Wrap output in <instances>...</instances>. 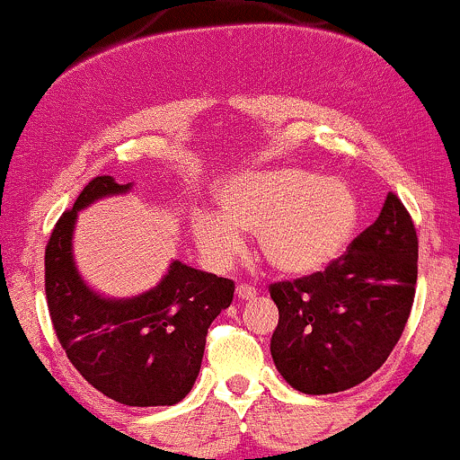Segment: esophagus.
<instances>
[{
	"label": "esophagus",
	"mask_w": 460,
	"mask_h": 460,
	"mask_svg": "<svg viewBox=\"0 0 460 460\" xmlns=\"http://www.w3.org/2000/svg\"><path fill=\"white\" fill-rule=\"evenodd\" d=\"M235 296L240 300H251L257 296V289L252 288V285H246V283H240L235 288Z\"/></svg>",
	"instance_id": "34e87169"
}]
</instances>
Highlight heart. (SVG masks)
I'll return each mask as SVG.
<instances>
[{
	"mask_svg": "<svg viewBox=\"0 0 460 460\" xmlns=\"http://www.w3.org/2000/svg\"><path fill=\"white\" fill-rule=\"evenodd\" d=\"M216 214L192 216V237L214 266H229L255 234L263 261L288 277L331 266L352 240L357 199L346 183L296 166L244 172L216 190Z\"/></svg>",
	"mask_w": 460,
	"mask_h": 460,
	"instance_id": "obj_1",
	"label": "heart"
}]
</instances>
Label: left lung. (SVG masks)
I'll use <instances>...</instances> for the list:
<instances>
[{
    "instance_id": "obj_1",
    "label": "left lung",
    "mask_w": 460,
    "mask_h": 460,
    "mask_svg": "<svg viewBox=\"0 0 460 460\" xmlns=\"http://www.w3.org/2000/svg\"><path fill=\"white\" fill-rule=\"evenodd\" d=\"M417 234L398 194L322 272L270 283L279 307L270 352L281 376L303 394H337L387 361L411 315Z\"/></svg>"
}]
</instances>
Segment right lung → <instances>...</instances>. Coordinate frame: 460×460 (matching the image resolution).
Listing matches in <instances>:
<instances>
[{
  "label": "right lung",
  "instance_id": "add662e5",
  "mask_svg": "<svg viewBox=\"0 0 460 460\" xmlns=\"http://www.w3.org/2000/svg\"><path fill=\"white\" fill-rule=\"evenodd\" d=\"M131 186L102 175L58 218L45 248V294L56 337L73 367L128 406H171L192 389L209 324L234 300L231 279L172 261L162 283L128 300L94 294L73 263L77 212Z\"/></svg>",
  "mask_w": 460,
  "mask_h": 460
}]
</instances>
